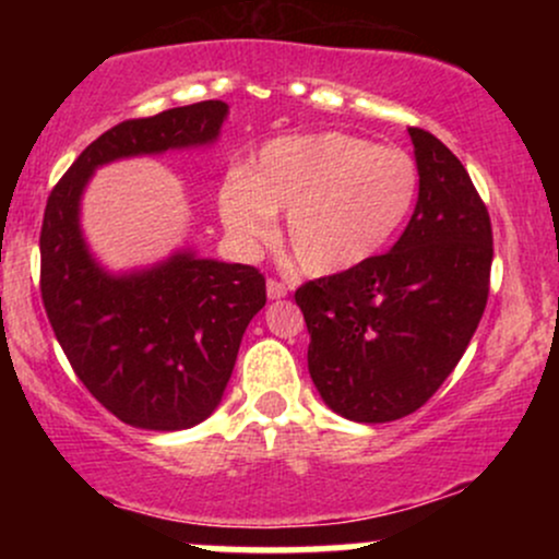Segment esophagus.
<instances>
[{"mask_svg": "<svg viewBox=\"0 0 559 559\" xmlns=\"http://www.w3.org/2000/svg\"><path fill=\"white\" fill-rule=\"evenodd\" d=\"M288 294V286L278 278H267V297L271 299H284Z\"/></svg>", "mask_w": 559, "mask_h": 559, "instance_id": "esophagus-1", "label": "esophagus"}]
</instances>
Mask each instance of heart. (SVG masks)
<instances>
[{
	"label": "heart",
	"instance_id": "b5f03b06",
	"mask_svg": "<svg viewBox=\"0 0 559 559\" xmlns=\"http://www.w3.org/2000/svg\"><path fill=\"white\" fill-rule=\"evenodd\" d=\"M418 163L407 152L349 133L284 136L265 144L254 170L221 186V217L243 243L271 239L286 213L292 258L310 275H338L373 260L413 215Z\"/></svg>",
	"mask_w": 559,
	"mask_h": 559
}]
</instances>
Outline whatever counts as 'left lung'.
I'll list each match as a JSON object with an SVG mask.
<instances>
[{"instance_id": "left-lung-1", "label": "left lung", "mask_w": 559, "mask_h": 559, "mask_svg": "<svg viewBox=\"0 0 559 559\" xmlns=\"http://www.w3.org/2000/svg\"><path fill=\"white\" fill-rule=\"evenodd\" d=\"M420 191L386 254L297 288L310 331L307 368L333 413L389 423L415 413L465 355L486 310L491 217L465 165L407 128Z\"/></svg>"}]
</instances>
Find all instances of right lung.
Returning a JSON list of instances; mask_svg holds the SVG:
<instances>
[{"label": "right lung", "instance_id": "1", "mask_svg": "<svg viewBox=\"0 0 559 559\" xmlns=\"http://www.w3.org/2000/svg\"><path fill=\"white\" fill-rule=\"evenodd\" d=\"M226 112V102L207 99L112 126L55 183L44 210L38 286L57 342L94 400L146 431L191 428L217 407L243 331L267 301L265 275L176 254L112 278L83 247L79 199L99 165L207 144Z\"/></svg>", "mask_w": 559, "mask_h": 559}]
</instances>
